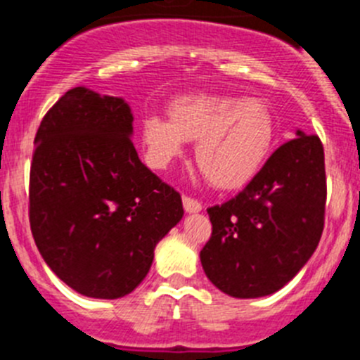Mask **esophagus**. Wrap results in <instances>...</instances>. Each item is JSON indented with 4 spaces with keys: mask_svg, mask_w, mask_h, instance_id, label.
I'll list each match as a JSON object with an SVG mask.
<instances>
[{
    "mask_svg": "<svg viewBox=\"0 0 360 360\" xmlns=\"http://www.w3.org/2000/svg\"><path fill=\"white\" fill-rule=\"evenodd\" d=\"M183 206L188 213H197L202 210V204H200V200L193 199V197H190V195H183Z\"/></svg>",
    "mask_w": 360,
    "mask_h": 360,
    "instance_id": "esophagus-1",
    "label": "esophagus"
}]
</instances>
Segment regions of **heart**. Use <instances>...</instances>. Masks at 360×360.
<instances>
[{"mask_svg":"<svg viewBox=\"0 0 360 360\" xmlns=\"http://www.w3.org/2000/svg\"><path fill=\"white\" fill-rule=\"evenodd\" d=\"M168 115L141 122L145 160L158 170L183 154L184 141H197L195 161L204 177L213 186L233 190L257 176L273 148L274 116L258 98L181 96L170 103Z\"/></svg>","mask_w":360,"mask_h":360,"instance_id":"obj_1","label":"heart"}]
</instances>
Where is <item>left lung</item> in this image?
<instances>
[{"instance_id": "1", "label": "left lung", "mask_w": 360, "mask_h": 360, "mask_svg": "<svg viewBox=\"0 0 360 360\" xmlns=\"http://www.w3.org/2000/svg\"><path fill=\"white\" fill-rule=\"evenodd\" d=\"M325 150L297 131L271 154L242 192L208 208L212 236L204 273L233 297H262L289 283L316 251L325 228Z\"/></svg>"}]
</instances>
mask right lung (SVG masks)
Listing matches in <instances>:
<instances>
[{
  "mask_svg": "<svg viewBox=\"0 0 360 360\" xmlns=\"http://www.w3.org/2000/svg\"><path fill=\"white\" fill-rule=\"evenodd\" d=\"M131 134L127 103L86 87L60 96L35 134L32 235L48 267L87 297L132 292L183 219L179 192L141 163Z\"/></svg>",
  "mask_w": 360,
  "mask_h": 360,
  "instance_id": "obj_1",
  "label": "right lung"
}]
</instances>
